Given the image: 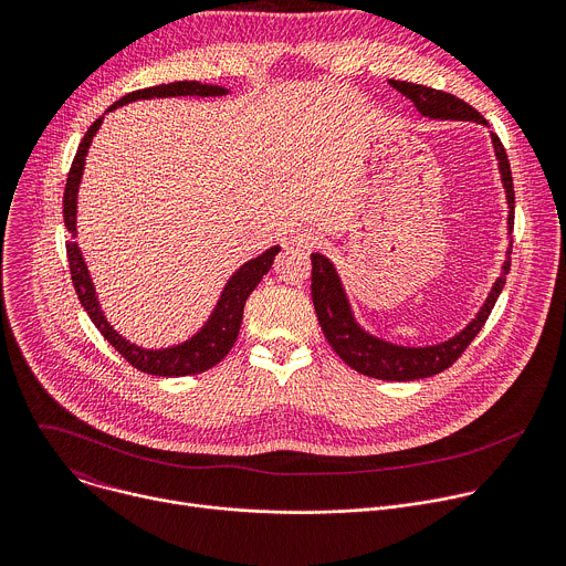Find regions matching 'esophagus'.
I'll return each instance as SVG.
<instances>
[{
    "mask_svg": "<svg viewBox=\"0 0 566 566\" xmlns=\"http://www.w3.org/2000/svg\"><path fill=\"white\" fill-rule=\"evenodd\" d=\"M293 241H295L300 249L311 251V249L322 247V241H325V239H322V234L317 230H313V228H297L293 232Z\"/></svg>",
    "mask_w": 566,
    "mask_h": 566,
    "instance_id": "obj_1",
    "label": "esophagus"
}]
</instances>
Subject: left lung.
<instances>
[{"label": "left lung", "mask_w": 566, "mask_h": 566, "mask_svg": "<svg viewBox=\"0 0 566 566\" xmlns=\"http://www.w3.org/2000/svg\"><path fill=\"white\" fill-rule=\"evenodd\" d=\"M389 85L410 98L415 107L430 118H441V120H474L486 125V118H483L474 107L463 103L461 98L415 85V83H402V80H389ZM493 136L495 154L500 160V172L502 181L506 188V199H509V232H513V221H515V190H513V175H511V164L506 149L500 140L497 134ZM511 271V249L506 253V262L502 266V275L497 277L495 286L491 289L486 302L479 308L476 317L470 322V325L457 334L454 338L434 345V347H398L391 343H385L380 338L369 336L358 327V322L352 315L349 300L345 295V289L340 284V277L334 269V264L319 253L311 255V297L315 306V315L322 327V334L329 340L334 352L358 374L380 378V380H417V378H428L434 374H441L448 369L463 352L465 347L474 340V336L481 332V327L486 325V319L506 284V275Z\"/></svg>", "instance_id": "obj_1"}]
</instances>
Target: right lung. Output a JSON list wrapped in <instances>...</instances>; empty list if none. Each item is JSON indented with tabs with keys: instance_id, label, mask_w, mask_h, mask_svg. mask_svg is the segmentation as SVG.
Here are the masks:
<instances>
[{
	"instance_id": "1",
	"label": "right lung",
	"mask_w": 566,
	"mask_h": 566,
	"mask_svg": "<svg viewBox=\"0 0 566 566\" xmlns=\"http://www.w3.org/2000/svg\"><path fill=\"white\" fill-rule=\"evenodd\" d=\"M228 94L226 87L219 85H201L197 80H181V83H170V85H156L147 90L132 92L123 96L118 103H114L107 112L123 107L132 101L140 98H166V96H223ZM103 123V116L94 120V125L87 129L85 138L80 140L77 151L73 156V164L66 177L64 186V199H62V214H64V226L75 237V203H77V186L80 179H83L85 170V156L90 151V145ZM280 253V247L269 249L260 258L247 262L234 275L228 280L210 319L201 327L197 336L186 340L184 345L170 347V349H143L125 340L112 325L107 317L101 311L96 289L92 284L87 264L83 253H80L75 241H66V258H69V269H71V282L77 293L80 304L85 306L90 313L92 322L98 327V332L105 336V340L136 369L151 374V376H190V374H201L210 367H214L223 356L232 349L239 327H241V317H244V306L249 295L255 291V286L262 282V277L271 271L275 255Z\"/></svg>"
}]
</instances>
